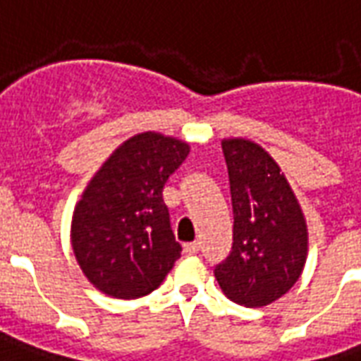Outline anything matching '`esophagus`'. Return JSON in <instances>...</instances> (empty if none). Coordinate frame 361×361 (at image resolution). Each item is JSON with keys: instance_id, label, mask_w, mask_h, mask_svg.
I'll use <instances>...</instances> for the list:
<instances>
[{"instance_id": "1", "label": "esophagus", "mask_w": 361, "mask_h": 361, "mask_svg": "<svg viewBox=\"0 0 361 361\" xmlns=\"http://www.w3.org/2000/svg\"><path fill=\"white\" fill-rule=\"evenodd\" d=\"M199 248H201V243H188V245H183V250H185V255H197L199 252Z\"/></svg>"}]
</instances>
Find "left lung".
I'll return each mask as SVG.
<instances>
[{
    "mask_svg": "<svg viewBox=\"0 0 361 361\" xmlns=\"http://www.w3.org/2000/svg\"><path fill=\"white\" fill-rule=\"evenodd\" d=\"M233 204V245L214 268L229 300L268 306L298 281L308 255V229L281 168L248 140H224Z\"/></svg>",
    "mask_w": 361,
    "mask_h": 361,
    "instance_id": "left-lung-1",
    "label": "left lung"
}]
</instances>
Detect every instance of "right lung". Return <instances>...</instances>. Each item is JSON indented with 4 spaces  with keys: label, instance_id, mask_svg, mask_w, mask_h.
I'll list each match as a JSON object with an SVG mask.
<instances>
[{
    "label": "right lung",
    "instance_id": "1",
    "mask_svg": "<svg viewBox=\"0 0 361 361\" xmlns=\"http://www.w3.org/2000/svg\"><path fill=\"white\" fill-rule=\"evenodd\" d=\"M188 154V143L176 137L137 133L87 183L72 216V250L101 293L149 295L181 256L162 189Z\"/></svg>",
    "mask_w": 361,
    "mask_h": 361
}]
</instances>
